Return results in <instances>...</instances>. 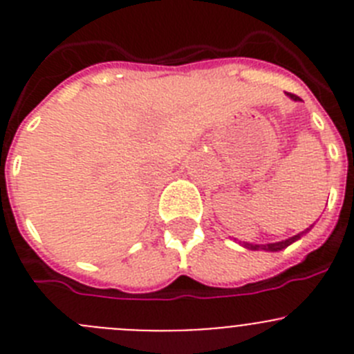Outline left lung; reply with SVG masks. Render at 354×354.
<instances>
[{"mask_svg":"<svg viewBox=\"0 0 354 354\" xmlns=\"http://www.w3.org/2000/svg\"><path fill=\"white\" fill-rule=\"evenodd\" d=\"M290 98H293V100H298V96L297 95H291L290 93ZM309 230V228H307ZM306 230V232H307ZM306 232H302V233H298V235H295V236H291V239H286V241H283V242H274V244H248V242H244V248H248V249H251V251H259V249H261V251H281V249H284V248H288V245L290 244H293L295 241H298V239H300V236L304 235V233Z\"/></svg>","mask_w":354,"mask_h":354,"instance_id":"8db88e82","label":"left lung"}]
</instances>
